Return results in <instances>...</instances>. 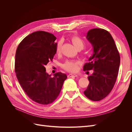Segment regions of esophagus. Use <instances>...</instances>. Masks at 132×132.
Wrapping results in <instances>:
<instances>
[{
  "mask_svg": "<svg viewBox=\"0 0 132 132\" xmlns=\"http://www.w3.org/2000/svg\"><path fill=\"white\" fill-rule=\"evenodd\" d=\"M78 75L74 74H69L68 75V78H71V77H77Z\"/></svg>",
  "mask_w": 132,
  "mask_h": 132,
  "instance_id": "1",
  "label": "esophagus"
}]
</instances>
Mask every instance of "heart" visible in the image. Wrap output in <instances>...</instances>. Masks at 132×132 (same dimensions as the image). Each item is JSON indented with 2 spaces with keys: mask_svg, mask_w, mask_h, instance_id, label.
<instances>
[{
  "mask_svg": "<svg viewBox=\"0 0 132 132\" xmlns=\"http://www.w3.org/2000/svg\"><path fill=\"white\" fill-rule=\"evenodd\" d=\"M70 40L77 50L83 49L85 43L81 38L77 35H73L70 37ZM61 51V43L58 42L56 47V52L59 54ZM80 63L78 61L68 60L63 64V68L69 72H75L79 69Z\"/></svg>",
  "mask_w": 132,
  "mask_h": 132,
  "instance_id": "1",
  "label": "heart"
}]
</instances>
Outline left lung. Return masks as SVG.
<instances>
[{"instance_id":"obj_1","label":"left lung","mask_w":132,"mask_h":132,"mask_svg":"<svg viewBox=\"0 0 132 132\" xmlns=\"http://www.w3.org/2000/svg\"><path fill=\"white\" fill-rule=\"evenodd\" d=\"M86 38L93 47V54L84 65V71L93 70L88 77L89 84L85 95L92 101H100L112 90L120 65V56L114 39L107 31L93 29Z\"/></svg>"}]
</instances>
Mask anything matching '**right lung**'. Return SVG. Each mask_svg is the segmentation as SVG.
Segmentation results:
<instances>
[{
  "mask_svg": "<svg viewBox=\"0 0 132 132\" xmlns=\"http://www.w3.org/2000/svg\"><path fill=\"white\" fill-rule=\"evenodd\" d=\"M55 39L47 32H35L23 38L16 51L15 71L20 84L32 100L41 105L57 98L67 78L61 72L53 76L46 72L45 65L56 53Z\"/></svg>",
  "mask_w": 132,
  "mask_h": 132,
  "instance_id": "add662e5",
  "label": "right lung"
}]
</instances>
